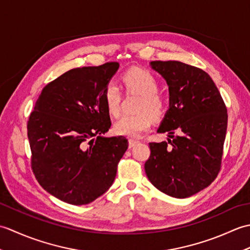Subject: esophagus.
<instances>
[{
  "mask_svg": "<svg viewBox=\"0 0 250 250\" xmlns=\"http://www.w3.org/2000/svg\"><path fill=\"white\" fill-rule=\"evenodd\" d=\"M137 141H135V140H129V148H132V147H134L136 144H137Z\"/></svg>",
  "mask_w": 250,
  "mask_h": 250,
  "instance_id": "obj_1",
  "label": "esophagus"
}]
</instances>
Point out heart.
<instances>
[{
    "label": "heart",
    "mask_w": 250,
    "mask_h": 250,
    "mask_svg": "<svg viewBox=\"0 0 250 250\" xmlns=\"http://www.w3.org/2000/svg\"><path fill=\"white\" fill-rule=\"evenodd\" d=\"M125 86L128 92L141 95L137 105V115H125L115 122L114 132L117 135L137 137L149 130L152 117L159 118L164 110V102L158 92V82L150 72L142 68H133L125 74ZM121 91L115 82L106 83L103 99L106 108L111 116H118L121 104Z\"/></svg>",
    "instance_id": "heart-1"
}]
</instances>
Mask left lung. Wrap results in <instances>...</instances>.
I'll return each instance as SVG.
<instances>
[{"label": "left lung", "mask_w": 250, "mask_h": 250, "mask_svg": "<svg viewBox=\"0 0 250 250\" xmlns=\"http://www.w3.org/2000/svg\"><path fill=\"white\" fill-rule=\"evenodd\" d=\"M168 86L169 105L158 133L167 142L149 143L148 179L177 199L195 194L214 182L221 166L228 114L218 88L201 68L179 61H151Z\"/></svg>", "instance_id": "1"}]
</instances>
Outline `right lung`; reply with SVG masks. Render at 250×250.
Wrapping results in <instances>:
<instances>
[{"mask_svg": "<svg viewBox=\"0 0 250 250\" xmlns=\"http://www.w3.org/2000/svg\"><path fill=\"white\" fill-rule=\"evenodd\" d=\"M118 62L73 68L42 90L28 121L32 169L47 192L73 205L89 204L113 185L125 150L111 125L103 91Z\"/></svg>", "mask_w": 250, "mask_h": 250, "instance_id": "obj_1", "label": "right lung"}]
</instances>
